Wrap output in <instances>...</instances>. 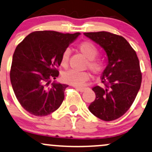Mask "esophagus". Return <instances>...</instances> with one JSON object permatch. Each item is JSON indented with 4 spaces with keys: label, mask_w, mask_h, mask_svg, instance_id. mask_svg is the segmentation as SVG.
Wrapping results in <instances>:
<instances>
[{
    "label": "esophagus",
    "mask_w": 152,
    "mask_h": 152,
    "mask_svg": "<svg viewBox=\"0 0 152 152\" xmlns=\"http://www.w3.org/2000/svg\"><path fill=\"white\" fill-rule=\"evenodd\" d=\"M75 88H76L78 91H79L80 92H84V91L86 90V87H78V86H75Z\"/></svg>",
    "instance_id": "esophagus-1"
}]
</instances>
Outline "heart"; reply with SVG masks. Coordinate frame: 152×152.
Returning <instances> with one entry per match:
<instances>
[{"mask_svg":"<svg viewBox=\"0 0 152 152\" xmlns=\"http://www.w3.org/2000/svg\"><path fill=\"white\" fill-rule=\"evenodd\" d=\"M79 50L86 59H88L86 67L94 74L98 75L104 71V63L99 58H95L98 54V49L90 42H83L79 45ZM70 57L69 50H66L61 58V65L66 68L68 65ZM90 75L87 72H79L74 70H69L63 73L62 79L65 83L73 86H81L89 79Z\"/></svg>","mask_w":152,"mask_h":152,"instance_id":"b5f03b06","label":"heart"}]
</instances>
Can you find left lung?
<instances>
[{
    "label": "left lung",
    "mask_w": 152,
    "mask_h": 152,
    "mask_svg": "<svg viewBox=\"0 0 152 152\" xmlns=\"http://www.w3.org/2000/svg\"><path fill=\"white\" fill-rule=\"evenodd\" d=\"M84 34L99 45L107 56V66L101 78L104 86L92 88L96 98L89 110L102 121H114L129 110L139 91L142 79L139 61L123 37L107 31Z\"/></svg>",
    "instance_id": "obj_1"
}]
</instances>
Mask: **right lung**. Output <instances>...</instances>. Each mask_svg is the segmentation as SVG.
I'll use <instances>...</instances> for the list:
<instances>
[{"label": "right lung", "mask_w": 152, "mask_h": 152, "mask_svg": "<svg viewBox=\"0 0 152 152\" xmlns=\"http://www.w3.org/2000/svg\"><path fill=\"white\" fill-rule=\"evenodd\" d=\"M80 34L56 31L30 33L15 50L10 71L14 94L25 110L46 116L59 108L68 85L52 83L59 75L57 67L68 45Z\"/></svg>", "instance_id": "obj_1"}]
</instances>
